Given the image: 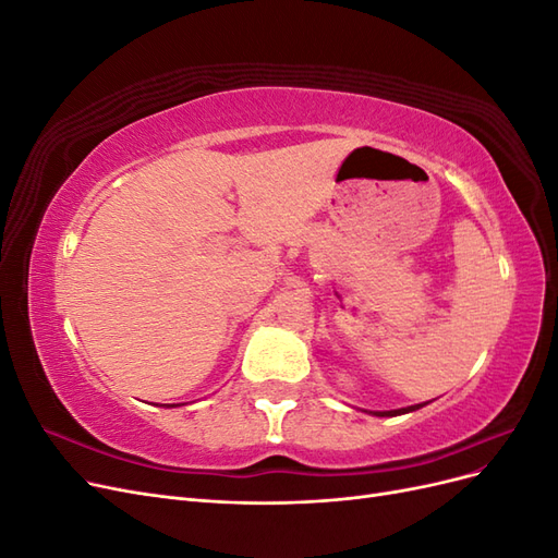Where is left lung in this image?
Returning a JSON list of instances; mask_svg holds the SVG:
<instances>
[{"label": "left lung", "mask_w": 558, "mask_h": 558, "mask_svg": "<svg viewBox=\"0 0 558 558\" xmlns=\"http://www.w3.org/2000/svg\"><path fill=\"white\" fill-rule=\"evenodd\" d=\"M418 408H424V404H412V408H402V410H393V412H375L377 416H398V414H408V412H414Z\"/></svg>", "instance_id": "1"}]
</instances>
